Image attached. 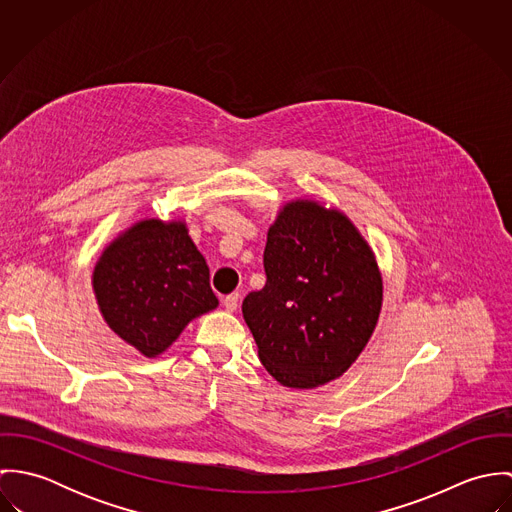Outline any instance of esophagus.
Segmentation results:
<instances>
[{
    "label": "esophagus",
    "instance_id": "obj_1",
    "mask_svg": "<svg viewBox=\"0 0 512 512\" xmlns=\"http://www.w3.org/2000/svg\"><path fill=\"white\" fill-rule=\"evenodd\" d=\"M238 301H240V295L238 293H230V295H226L224 297V309L226 311H230V313H234L236 309H238Z\"/></svg>",
    "mask_w": 512,
    "mask_h": 512
}]
</instances>
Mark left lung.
Instances as JSON below:
<instances>
[{"label": "left lung", "mask_w": 512, "mask_h": 512, "mask_svg": "<svg viewBox=\"0 0 512 512\" xmlns=\"http://www.w3.org/2000/svg\"><path fill=\"white\" fill-rule=\"evenodd\" d=\"M264 268L266 286L242 301L264 368L295 390L343 376L382 309V274L361 230L337 207L297 197L268 228Z\"/></svg>", "instance_id": "8db88e82"}]
</instances>
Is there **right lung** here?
Listing matches in <instances>:
<instances>
[{"label": "right lung", "mask_w": 512, "mask_h": 512, "mask_svg": "<svg viewBox=\"0 0 512 512\" xmlns=\"http://www.w3.org/2000/svg\"><path fill=\"white\" fill-rule=\"evenodd\" d=\"M92 292L104 323L146 359L219 307L185 219L146 217L122 230L94 264Z\"/></svg>", "instance_id": "right-lung-1"}]
</instances>
